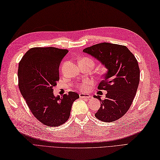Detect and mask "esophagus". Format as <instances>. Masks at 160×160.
Listing matches in <instances>:
<instances>
[{
  "label": "esophagus",
  "instance_id": "1",
  "mask_svg": "<svg viewBox=\"0 0 160 160\" xmlns=\"http://www.w3.org/2000/svg\"><path fill=\"white\" fill-rule=\"evenodd\" d=\"M79 97L81 98H90V95L89 94H88V93H79Z\"/></svg>",
  "mask_w": 160,
  "mask_h": 160
}]
</instances>
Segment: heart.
I'll return each mask as SVG.
<instances>
[{
  "mask_svg": "<svg viewBox=\"0 0 160 160\" xmlns=\"http://www.w3.org/2000/svg\"><path fill=\"white\" fill-rule=\"evenodd\" d=\"M83 59L92 62V63L93 64V61L92 59H91V58H83ZM91 84H92L91 81H89L88 79H85L79 85H78V87H79V88L81 89V90H86L87 89H88L89 88Z\"/></svg>",
  "mask_w": 160,
  "mask_h": 160,
  "instance_id": "heart-1",
  "label": "heart"
}]
</instances>
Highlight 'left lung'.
I'll list each match as a JSON object with an SVG mask.
<instances>
[{
    "instance_id": "obj_1",
    "label": "left lung",
    "mask_w": 160,
    "mask_h": 160,
    "mask_svg": "<svg viewBox=\"0 0 160 160\" xmlns=\"http://www.w3.org/2000/svg\"><path fill=\"white\" fill-rule=\"evenodd\" d=\"M83 52L100 61L108 70L98 86L107 91L106 98L93 96L100 101L95 117L102 122H115L126 113L134 99L140 81L138 61L127 47L109 42L89 47Z\"/></svg>"
}]
</instances>
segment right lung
Listing matches in <instances>:
<instances>
[{
	"mask_svg": "<svg viewBox=\"0 0 160 160\" xmlns=\"http://www.w3.org/2000/svg\"><path fill=\"white\" fill-rule=\"evenodd\" d=\"M67 49L49 48L30 49L19 63L18 85L32 115L45 126L56 127L68 119L72 104L79 98L69 92L60 97L53 95L60 79L59 67Z\"/></svg>",
	"mask_w": 160,
	"mask_h": 160,
	"instance_id": "right-lung-1",
	"label": "right lung"
}]
</instances>
